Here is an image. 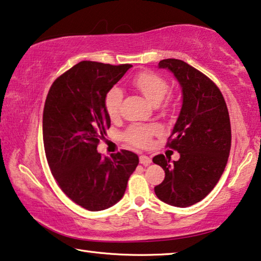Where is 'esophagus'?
<instances>
[{"label":"esophagus","mask_w":261,"mask_h":261,"mask_svg":"<svg viewBox=\"0 0 261 261\" xmlns=\"http://www.w3.org/2000/svg\"><path fill=\"white\" fill-rule=\"evenodd\" d=\"M151 158L150 157H147V155H144V154H142L141 157H139V163H141L142 165H144V166H147V165H150L151 164Z\"/></svg>","instance_id":"obj_1"}]
</instances>
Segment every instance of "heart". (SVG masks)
I'll return each mask as SVG.
<instances>
[{
  "label": "heart",
  "mask_w": 261,
  "mask_h": 261,
  "mask_svg": "<svg viewBox=\"0 0 261 261\" xmlns=\"http://www.w3.org/2000/svg\"><path fill=\"white\" fill-rule=\"evenodd\" d=\"M132 84L141 91L145 98L153 106H159L170 91L169 83L158 73L143 71L136 75ZM123 100V92L119 88H112L108 91L104 99V106L110 118L115 119L119 116L120 106ZM161 132L158 125H132L125 131V139L139 147H147L151 144L152 136Z\"/></svg>",
  "instance_id": "1"
}]
</instances>
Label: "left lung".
<instances>
[{"label":"left lung","mask_w":261,"mask_h":261,"mask_svg":"<svg viewBox=\"0 0 261 261\" xmlns=\"http://www.w3.org/2000/svg\"><path fill=\"white\" fill-rule=\"evenodd\" d=\"M179 82L182 104L168 145L180 158L157 154L153 163L165 171L155 196L164 203L188 207L207 196L226 166L231 150V123L225 99L213 82L184 61L159 62Z\"/></svg>","instance_id":"8db88e82"}]
</instances>
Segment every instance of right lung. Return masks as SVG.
Returning a JSON list of instances; mask_svg holds the SVG:
<instances>
[{
  "label": "right lung",
  "instance_id": "1",
  "mask_svg": "<svg viewBox=\"0 0 261 261\" xmlns=\"http://www.w3.org/2000/svg\"><path fill=\"white\" fill-rule=\"evenodd\" d=\"M131 64L82 61L54 82L43 110V143L57 184L73 203L102 211L122 199L138 155L127 150L103 158L99 139L110 127L108 91Z\"/></svg>",
  "mask_w": 261,
  "mask_h": 261
}]
</instances>
